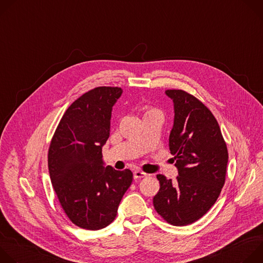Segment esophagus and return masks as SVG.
Segmentation results:
<instances>
[{
	"mask_svg": "<svg viewBox=\"0 0 263 263\" xmlns=\"http://www.w3.org/2000/svg\"><path fill=\"white\" fill-rule=\"evenodd\" d=\"M133 175H134V179H135V180L146 177V174H145V173H142V172H140V171H135Z\"/></svg>",
	"mask_w": 263,
	"mask_h": 263,
	"instance_id": "obj_1",
	"label": "esophagus"
}]
</instances>
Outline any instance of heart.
I'll return each mask as SVG.
<instances>
[{
  "label": "heart",
  "mask_w": 263,
  "mask_h": 263,
  "mask_svg": "<svg viewBox=\"0 0 263 263\" xmlns=\"http://www.w3.org/2000/svg\"><path fill=\"white\" fill-rule=\"evenodd\" d=\"M153 115H161V114H160V111H158L157 109H154V108H145L144 109V118L153 116Z\"/></svg>",
  "instance_id": "b5f03b06"
}]
</instances>
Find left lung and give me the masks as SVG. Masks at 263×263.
<instances>
[{"instance_id": "left-lung-1", "label": "left lung", "mask_w": 263, "mask_h": 263, "mask_svg": "<svg viewBox=\"0 0 263 263\" xmlns=\"http://www.w3.org/2000/svg\"><path fill=\"white\" fill-rule=\"evenodd\" d=\"M174 103L168 146L178 176L157 175L160 190L153 204L167 222L187 226L216 202L226 179L228 149L217 121L197 98L181 89L165 90Z\"/></svg>"}]
</instances>
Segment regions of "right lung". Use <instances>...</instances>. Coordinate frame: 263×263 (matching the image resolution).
Masks as SVG:
<instances>
[{"label": "right lung", "mask_w": 263, "mask_h": 263, "mask_svg": "<svg viewBox=\"0 0 263 263\" xmlns=\"http://www.w3.org/2000/svg\"><path fill=\"white\" fill-rule=\"evenodd\" d=\"M121 87H96L65 111L52 138L48 165L53 189L76 226L100 230L115 220L130 187V170L105 166L102 147L110 134L112 107Z\"/></svg>", "instance_id": "add662e5"}]
</instances>
